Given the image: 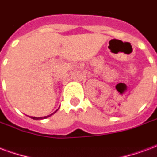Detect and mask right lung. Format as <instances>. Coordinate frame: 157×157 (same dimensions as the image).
<instances>
[{
	"label": "right lung",
	"mask_w": 157,
	"mask_h": 157,
	"mask_svg": "<svg viewBox=\"0 0 157 157\" xmlns=\"http://www.w3.org/2000/svg\"><path fill=\"white\" fill-rule=\"evenodd\" d=\"M57 110H58V109H57ZM57 110H56L55 113H51V114H49V115H48V116H44V117H39V118H38V117H31V118H33V119H44V118H48V117H49V116H51L52 114L55 113L57 112Z\"/></svg>",
	"instance_id": "right-lung-1"
}]
</instances>
